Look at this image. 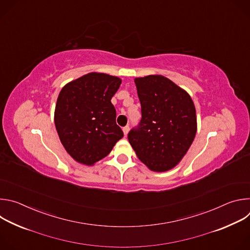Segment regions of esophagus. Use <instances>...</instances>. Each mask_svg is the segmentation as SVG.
<instances>
[{"mask_svg":"<svg viewBox=\"0 0 250 250\" xmlns=\"http://www.w3.org/2000/svg\"><path fill=\"white\" fill-rule=\"evenodd\" d=\"M128 130H129V126L128 125H125V127H123V131H124L125 135H126L128 133Z\"/></svg>","mask_w":250,"mask_h":250,"instance_id":"obj_1","label":"esophagus"}]
</instances>
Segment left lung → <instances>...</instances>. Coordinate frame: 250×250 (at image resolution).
Returning a JSON list of instances; mask_svg holds the SVG:
<instances>
[{
  "instance_id": "obj_1",
  "label": "left lung",
  "mask_w": 250,
  "mask_h": 250,
  "mask_svg": "<svg viewBox=\"0 0 250 250\" xmlns=\"http://www.w3.org/2000/svg\"><path fill=\"white\" fill-rule=\"evenodd\" d=\"M141 120L127 138L138 159L150 170L174 168L190 148L197 132L190 95L161 75L135 78Z\"/></svg>"
}]
</instances>
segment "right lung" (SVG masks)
I'll list each match as a JSON object with an SVG mask.
<instances>
[{"instance_id":"add662e5","label":"right lung","mask_w":250,"mask_h":250,"mask_svg":"<svg viewBox=\"0 0 250 250\" xmlns=\"http://www.w3.org/2000/svg\"><path fill=\"white\" fill-rule=\"evenodd\" d=\"M121 84L116 76L92 72L60 91L55 127L64 148L77 162L93 165L108 155L124 136L111 102Z\"/></svg>"}]
</instances>
